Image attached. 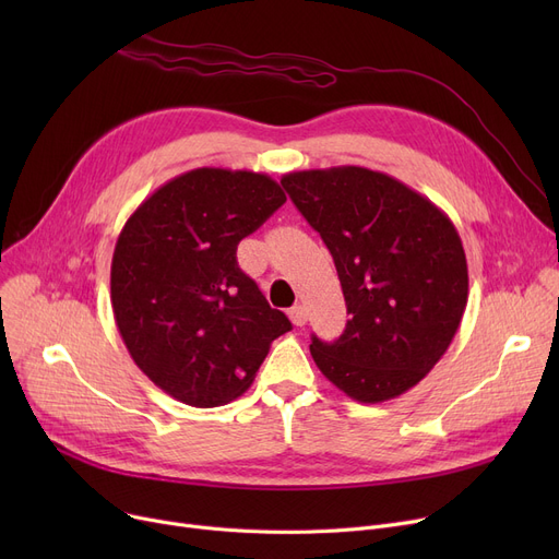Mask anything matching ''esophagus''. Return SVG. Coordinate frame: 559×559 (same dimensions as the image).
<instances>
[{
	"mask_svg": "<svg viewBox=\"0 0 559 559\" xmlns=\"http://www.w3.org/2000/svg\"><path fill=\"white\" fill-rule=\"evenodd\" d=\"M289 319H292V324H295V326H306L308 324V310H306V306L289 308Z\"/></svg>",
	"mask_w": 559,
	"mask_h": 559,
	"instance_id": "34e87169",
	"label": "esophagus"
}]
</instances>
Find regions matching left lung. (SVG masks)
<instances>
[{"instance_id": "obj_1", "label": "left lung", "mask_w": 559, "mask_h": 559, "mask_svg": "<svg viewBox=\"0 0 559 559\" xmlns=\"http://www.w3.org/2000/svg\"><path fill=\"white\" fill-rule=\"evenodd\" d=\"M329 247L350 319L335 342L312 337L319 371L358 403L401 396L451 346L468 299L457 228L399 179L367 167L281 179Z\"/></svg>"}]
</instances>
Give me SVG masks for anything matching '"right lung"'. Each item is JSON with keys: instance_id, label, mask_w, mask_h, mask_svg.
<instances>
[{"instance_id": "1", "label": "right lung", "mask_w": 559, "mask_h": 559, "mask_svg": "<svg viewBox=\"0 0 559 559\" xmlns=\"http://www.w3.org/2000/svg\"><path fill=\"white\" fill-rule=\"evenodd\" d=\"M285 199L267 174L197 167L146 197L120 230L115 324L138 369L171 399L192 407L238 399L292 329L235 258Z\"/></svg>"}]
</instances>
